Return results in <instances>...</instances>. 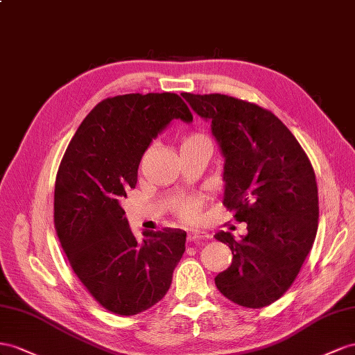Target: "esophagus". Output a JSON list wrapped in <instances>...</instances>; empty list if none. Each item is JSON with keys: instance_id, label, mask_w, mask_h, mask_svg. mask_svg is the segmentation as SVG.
<instances>
[{"instance_id": "34e87169", "label": "esophagus", "mask_w": 355, "mask_h": 355, "mask_svg": "<svg viewBox=\"0 0 355 355\" xmlns=\"http://www.w3.org/2000/svg\"><path fill=\"white\" fill-rule=\"evenodd\" d=\"M207 238H208V235H205L204 232H198V230L190 232V234L187 235L189 242H200V241H204Z\"/></svg>"}]
</instances>
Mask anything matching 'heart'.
<instances>
[{"label": "heart", "instance_id": "heart-1", "mask_svg": "<svg viewBox=\"0 0 355 355\" xmlns=\"http://www.w3.org/2000/svg\"><path fill=\"white\" fill-rule=\"evenodd\" d=\"M211 146L209 139L199 132H190L183 137L181 139V150L189 148V147H196V146ZM202 202L199 199H183L177 202L175 205V214L184 221H193L199 217Z\"/></svg>", "mask_w": 355, "mask_h": 355}]
</instances>
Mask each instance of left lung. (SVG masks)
<instances>
[{"label":"left lung","mask_w":355,"mask_h":355,"mask_svg":"<svg viewBox=\"0 0 355 355\" xmlns=\"http://www.w3.org/2000/svg\"><path fill=\"white\" fill-rule=\"evenodd\" d=\"M183 98L211 121L226 159L223 205L247 223L244 238L230 232L214 236L234 254L216 286L239 306H268L291 287L315 241V172L299 141L269 110L220 94Z\"/></svg>","instance_id":"1"}]
</instances>
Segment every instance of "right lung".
Masks as SVG:
<instances>
[{"instance_id":"1","label":"right lung","mask_w":355,"mask_h":355,"mask_svg":"<svg viewBox=\"0 0 355 355\" xmlns=\"http://www.w3.org/2000/svg\"><path fill=\"white\" fill-rule=\"evenodd\" d=\"M172 119L193 120L177 94L107 98L69 141L55 183V229L71 268L101 306L135 315L164 299L186 250V232L138 241L121 202L135 189L144 151Z\"/></svg>"}]
</instances>
